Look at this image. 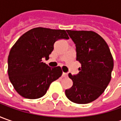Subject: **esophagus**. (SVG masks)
<instances>
[{
	"mask_svg": "<svg viewBox=\"0 0 121 121\" xmlns=\"http://www.w3.org/2000/svg\"><path fill=\"white\" fill-rule=\"evenodd\" d=\"M68 76V74L67 73H63V77H67Z\"/></svg>",
	"mask_w": 121,
	"mask_h": 121,
	"instance_id": "obj_1",
	"label": "esophagus"
}]
</instances>
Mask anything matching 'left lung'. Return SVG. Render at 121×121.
<instances>
[{"mask_svg":"<svg viewBox=\"0 0 121 121\" xmlns=\"http://www.w3.org/2000/svg\"><path fill=\"white\" fill-rule=\"evenodd\" d=\"M76 46L77 58L81 63L79 73L69 74L73 84L65 90L67 98L76 104L96 100L111 79L114 61L109 47L99 34L92 31L67 30Z\"/></svg>","mask_w":121,"mask_h":121,"instance_id":"1","label":"left lung"}]
</instances>
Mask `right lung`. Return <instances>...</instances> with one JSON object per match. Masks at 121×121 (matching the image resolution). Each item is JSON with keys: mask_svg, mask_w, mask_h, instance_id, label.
<instances>
[{"mask_svg": "<svg viewBox=\"0 0 121 121\" xmlns=\"http://www.w3.org/2000/svg\"><path fill=\"white\" fill-rule=\"evenodd\" d=\"M69 38L63 30L35 27L17 40L8 57V75L19 95L37 99L46 94L51 83L63 71L60 67H48L42 59H48L56 41Z\"/></svg>", "mask_w": 121, "mask_h": 121, "instance_id": "obj_1", "label": "right lung"}]
</instances>
